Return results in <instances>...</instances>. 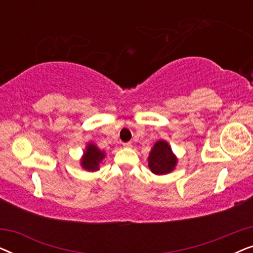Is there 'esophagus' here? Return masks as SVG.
Here are the masks:
<instances>
[{
  "label": "esophagus",
  "mask_w": 253,
  "mask_h": 253,
  "mask_svg": "<svg viewBox=\"0 0 253 253\" xmlns=\"http://www.w3.org/2000/svg\"><path fill=\"white\" fill-rule=\"evenodd\" d=\"M123 146L126 147V148H130V147H132V144H131L130 141H127V143H124L123 144Z\"/></svg>",
  "instance_id": "esophagus-1"
}]
</instances>
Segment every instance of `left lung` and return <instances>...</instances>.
<instances>
[{"instance_id":"obj_1","label":"left lung","mask_w":253,"mask_h":253,"mask_svg":"<svg viewBox=\"0 0 253 253\" xmlns=\"http://www.w3.org/2000/svg\"><path fill=\"white\" fill-rule=\"evenodd\" d=\"M177 164V158L172 153L171 147L165 140L154 144L148 155V167L155 175H165L172 171Z\"/></svg>"}]
</instances>
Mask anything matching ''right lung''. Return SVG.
<instances>
[{"mask_svg": "<svg viewBox=\"0 0 253 253\" xmlns=\"http://www.w3.org/2000/svg\"><path fill=\"white\" fill-rule=\"evenodd\" d=\"M105 152L99 150L94 144H87L86 150L83 155L81 165L87 171L99 170V164L105 159Z\"/></svg>", "mask_w": 253, "mask_h": 253, "instance_id": "obj_1", "label": "right lung"}]
</instances>
